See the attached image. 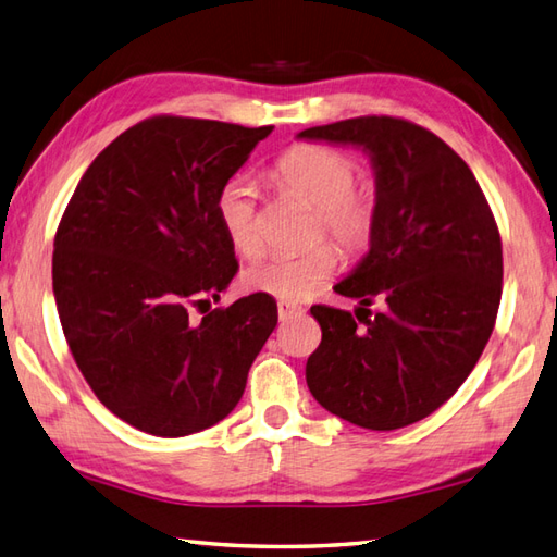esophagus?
<instances>
[{"label":"esophagus","instance_id":"obj_1","mask_svg":"<svg viewBox=\"0 0 557 557\" xmlns=\"http://www.w3.org/2000/svg\"><path fill=\"white\" fill-rule=\"evenodd\" d=\"M302 312H305V310L300 308V305L278 300V317H281V320H293V317H298V314H302Z\"/></svg>","mask_w":557,"mask_h":557}]
</instances>
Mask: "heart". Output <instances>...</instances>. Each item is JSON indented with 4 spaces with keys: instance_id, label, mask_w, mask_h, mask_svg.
<instances>
[{
    "instance_id": "heart-1",
    "label": "heart",
    "mask_w": 557,
    "mask_h": 557,
    "mask_svg": "<svg viewBox=\"0 0 557 557\" xmlns=\"http://www.w3.org/2000/svg\"><path fill=\"white\" fill-rule=\"evenodd\" d=\"M274 175L283 187L302 197L320 213L317 233H329L348 252L370 243L377 225V201L366 187H354L358 168L354 158L329 146H293L274 163ZM221 228L231 247L243 257H257L264 247L259 223V187L252 177L237 175L223 185L215 199ZM338 267L334 245L320 243L305 252H281L249 267L245 288L271 298L300 302L320 290Z\"/></svg>"
}]
</instances>
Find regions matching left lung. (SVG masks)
<instances>
[{
	"label": "left lung",
	"mask_w": 557,
	"mask_h": 557,
	"mask_svg": "<svg viewBox=\"0 0 557 557\" xmlns=\"http://www.w3.org/2000/svg\"><path fill=\"white\" fill-rule=\"evenodd\" d=\"M370 158L377 225L370 249L334 290L380 299L360 318L314 305L322 344L305 366L329 413L368 430L430 416L457 392L493 334L503 293V243L471 168L413 122L354 117L298 134Z\"/></svg>",
	"instance_id": "8db88e82"
}]
</instances>
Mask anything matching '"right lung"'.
<instances>
[{
    "instance_id": "right-lung-1",
    "label": "right lung",
    "mask_w": 557,
    "mask_h": 557,
    "mask_svg": "<svg viewBox=\"0 0 557 557\" xmlns=\"http://www.w3.org/2000/svg\"><path fill=\"white\" fill-rule=\"evenodd\" d=\"M274 127L153 117L78 180L54 235L52 290L78 370L136 430L185 437L240 401L276 302L252 293L191 322L237 271L215 199Z\"/></svg>"
}]
</instances>
